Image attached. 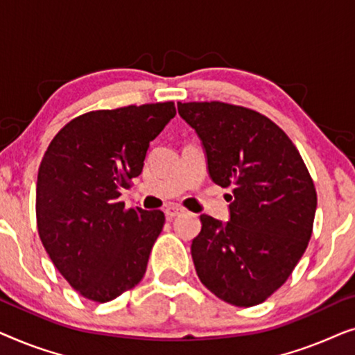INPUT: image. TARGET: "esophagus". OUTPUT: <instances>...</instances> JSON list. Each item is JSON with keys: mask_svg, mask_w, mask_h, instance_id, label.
<instances>
[{"mask_svg": "<svg viewBox=\"0 0 355 355\" xmlns=\"http://www.w3.org/2000/svg\"><path fill=\"white\" fill-rule=\"evenodd\" d=\"M184 211L186 210L179 205H168L166 208H164V215H166L168 220H171V218H176V216H181Z\"/></svg>", "mask_w": 355, "mask_h": 355, "instance_id": "esophagus-1", "label": "esophagus"}]
</instances>
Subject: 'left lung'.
Masks as SVG:
<instances>
[{"mask_svg": "<svg viewBox=\"0 0 355 355\" xmlns=\"http://www.w3.org/2000/svg\"><path fill=\"white\" fill-rule=\"evenodd\" d=\"M205 147L208 173L232 186L227 223L200 215L192 259L202 284L237 307L265 302L307 249L317 191L299 150L259 111L225 101L178 103Z\"/></svg>", "mask_w": 355, "mask_h": 355, "instance_id": "8db88e82", "label": "left lung"}]
</instances>
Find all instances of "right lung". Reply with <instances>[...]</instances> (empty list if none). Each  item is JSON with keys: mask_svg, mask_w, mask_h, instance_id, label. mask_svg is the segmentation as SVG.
I'll use <instances>...</instances> for the list:
<instances>
[{"mask_svg": "<svg viewBox=\"0 0 355 355\" xmlns=\"http://www.w3.org/2000/svg\"><path fill=\"white\" fill-rule=\"evenodd\" d=\"M174 114V101L89 111L69 121L43 155L38 236L85 299L110 302L144 278L164 213L125 208L119 191L142 173L150 142Z\"/></svg>", "mask_w": 355, "mask_h": 355, "instance_id": "right-lung-1", "label": "right lung"}]
</instances>
